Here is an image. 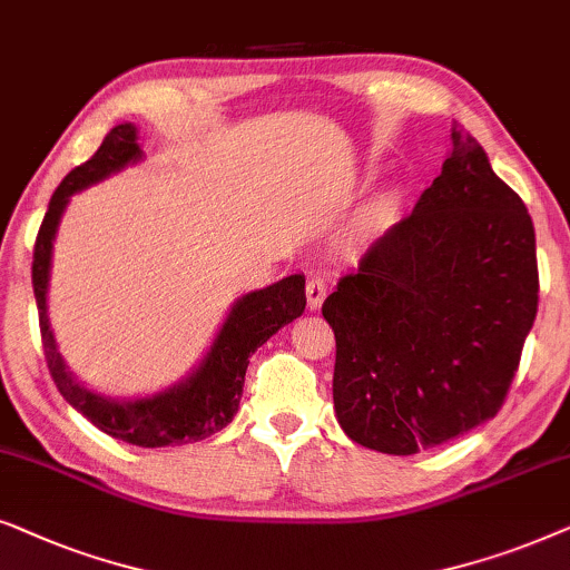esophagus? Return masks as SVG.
Listing matches in <instances>:
<instances>
[{
  "mask_svg": "<svg viewBox=\"0 0 570 570\" xmlns=\"http://www.w3.org/2000/svg\"><path fill=\"white\" fill-rule=\"evenodd\" d=\"M325 292H328V284H325V278L313 276V278L307 281L305 294H307V305H309V309H317V307L323 305Z\"/></svg>",
  "mask_w": 570,
  "mask_h": 570,
  "instance_id": "1",
  "label": "esophagus"
}]
</instances>
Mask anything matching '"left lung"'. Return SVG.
I'll return each mask as SVG.
<instances>
[{
	"label": "left lung",
	"mask_w": 570,
	"mask_h": 570,
	"mask_svg": "<svg viewBox=\"0 0 570 570\" xmlns=\"http://www.w3.org/2000/svg\"><path fill=\"white\" fill-rule=\"evenodd\" d=\"M451 142L412 214L323 302L338 424L393 456L435 449L500 412L540 302L527 206L472 135L453 127Z\"/></svg>",
	"instance_id": "1"
}]
</instances>
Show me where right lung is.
I'll list each match as a JSON object with an SVG mask.
<instances>
[{
  "mask_svg": "<svg viewBox=\"0 0 570 570\" xmlns=\"http://www.w3.org/2000/svg\"><path fill=\"white\" fill-rule=\"evenodd\" d=\"M140 158L135 125H117L106 135L101 148L86 164L62 179L57 193L51 195L49 210L43 216L33 247V294L38 305V325H41V344L51 381L57 383L67 404L88 416L106 435L140 445V449H164V445L195 443L214 435L237 414L242 385L249 364V354L263 346L281 325L292 323L305 309V276H286L278 284L265 286L261 292H249L232 307L222 333L200 367L185 383L158 393L154 399L114 401L82 389L67 373L62 356L57 352L55 336L47 321V284L51 265V242L57 224L72 193L96 185L121 166Z\"/></svg>",
  "mask_w": 570,
  "mask_h": 570,
  "instance_id": "1",
  "label": "right lung"
}]
</instances>
